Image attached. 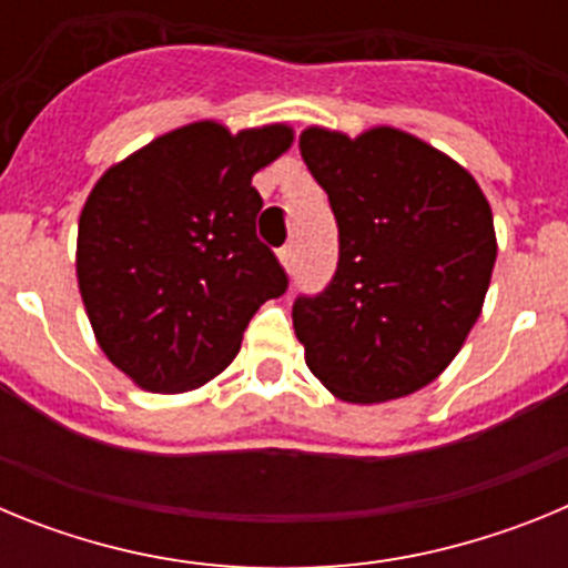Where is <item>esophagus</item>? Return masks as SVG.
Segmentation results:
<instances>
[{
	"label": "esophagus",
	"mask_w": 568,
	"mask_h": 568,
	"mask_svg": "<svg viewBox=\"0 0 568 568\" xmlns=\"http://www.w3.org/2000/svg\"><path fill=\"white\" fill-rule=\"evenodd\" d=\"M278 261H281V267L287 270V273L293 270V264H295V247H293V244H290V247L278 250Z\"/></svg>",
	"instance_id": "esophagus-1"
}]
</instances>
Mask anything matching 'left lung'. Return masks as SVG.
I'll return each mask as SVG.
<instances>
[{"mask_svg": "<svg viewBox=\"0 0 568 568\" xmlns=\"http://www.w3.org/2000/svg\"><path fill=\"white\" fill-rule=\"evenodd\" d=\"M298 150L338 222V270L293 327L310 373L346 404L433 384L484 310L498 239L484 190L398 128H307Z\"/></svg>", "mask_w": 568, "mask_h": 568, "instance_id": "obj_1", "label": "left lung"}]
</instances>
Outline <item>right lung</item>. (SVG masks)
<instances>
[{
  "instance_id": "1",
  "label": "right lung",
  "mask_w": 568,
  "mask_h": 568,
  "mask_svg": "<svg viewBox=\"0 0 568 568\" xmlns=\"http://www.w3.org/2000/svg\"><path fill=\"white\" fill-rule=\"evenodd\" d=\"M284 122L184 124L104 170L77 239L84 313L110 364L148 393H190L239 355L255 310L287 290L255 235L253 175L287 153Z\"/></svg>"
}]
</instances>
